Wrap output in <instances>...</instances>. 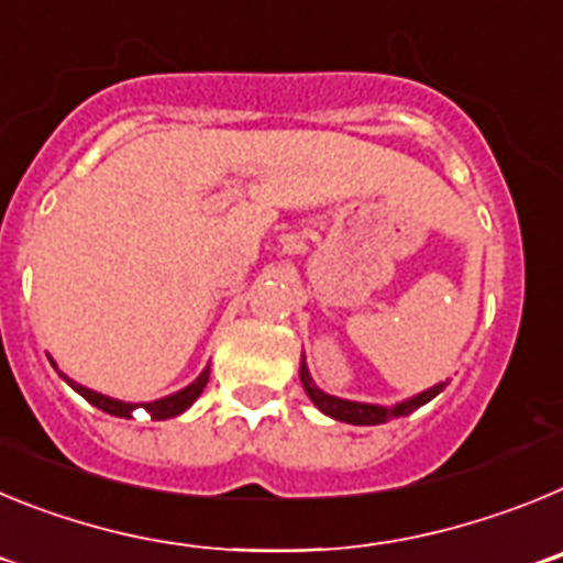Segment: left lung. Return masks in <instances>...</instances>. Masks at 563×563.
<instances>
[{"label":"left lung","instance_id":"8db88e82","mask_svg":"<svg viewBox=\"0 0 563 563\" xmlns=\"http://www.w3.org/2000/svg\"><path fill=\"white\" fill-rule=\"evenodd\" d=\"M298 375H301L307 397L316 402L318 411H324V415L332 417V420L350 422V426H380V422H389V420H395V417H406V415H411V411L420 409V406H426L429 400H434V397L440 395L445 386H449V380L434 383L431 389L420 391V395H415V397H406V400L395 402V406H380V402L343 400V397L327 395L324 389H318L316 380H312V375H310V369H307L305 357H301V372H298Z\"/></svg>","mask_w":563,"mask_h":563}]
</instances>
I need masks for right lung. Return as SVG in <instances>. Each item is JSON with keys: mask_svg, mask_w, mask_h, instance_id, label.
I'll use <instances>...</instances> for the list:
<instances>
[{"mask_svg": "<svg viewBox=\"0 0 563 563\" xmlns=\"http://www.w3.org/2000/svg\"><path fill=\"white\" fill-rule=\"evenodd\" d=\"M49 363L56 366V361H53V357H49ZM56 369H58V366H56ZM58 375H62L64 380H67L69 386H73V389H76L78 395L84 397V400L92 402L96 409L107 411V415L123 417V420H132L134 411L143 409L148 417H152V420H168V417L183 415V411H186L188 406H191V402L202 395V389H206V383H208V375H211V366H206V369H202L200 375H197V380L188 383L186 389L174 391V395L161 397V400H148V402H126V400H118V397H109V395H101V391L87 389V386H81V383H76V380H73V377L64 375L62 369H58Z\"/></svg>", "mask_w": 563, "mask_h": 563, "instance_id": "1", "label": "right lung"}]
</instances>
